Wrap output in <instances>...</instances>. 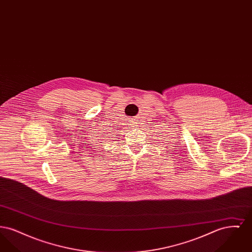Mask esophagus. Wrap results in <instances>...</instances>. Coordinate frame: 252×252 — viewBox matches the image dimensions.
Returning a JSON list of instances; mask_svg holds the SVG:
<instances>
[{"label": "esophagus", "instance_id": "obj_1", "mask_svg": "<svg viewBox=\"0 0 252 252\" xmlns=\"http://www.w3.org/2000/svg\"><path fill=\"white\" fill-rule=\"evenodd\" d=\"M130 123H129V125H130V126L132 127H136V126H138V123H137V120L136 119H132L131 121H129Z\"/></svg>", "mask_w": 252, "mask_h": 252}]
</instances>
